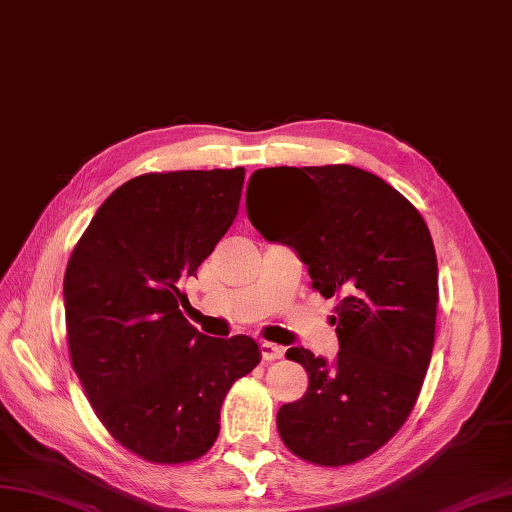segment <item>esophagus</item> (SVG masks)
<instances>
[{"label":"esophagus","instance_id":"obj_1","mask_svg":"<svg viewBox=\"0 0 512 512\" xmlns=\"http://www.w3.org/2000/svg\"><path fill=\"white\" fill-rule=\"evenodd\" d=\"M259 352H261V358H264V360H279V358H283L285 349L281 345H274V343L264 341V343L259 345Z\"/></svg>","mask_w":512,"mask_h":512}]
</instances>
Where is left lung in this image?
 <instances>
[{"instance_id": "left-lung-1", "label": "left lung", "mask_w": 512, "mask_h": 512, "mask_svg": "<svg viewBox=\"0 0 512 512\" xmlns=\"http://www.w3.org/2000/svg\"><path fill=\"white\" fill-rule=\"evenodd\" d=\"M246 212L270 242L294 248L311 287L337 298L339 356L287 349L309 375L276 429L296 457L341 467L371 457L405 425L435 341L437 257L429 227L397 188L352 165L253 173Z\"/></svg>"}]
</instances>
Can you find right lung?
<instances>
[{
    "label": "right lung",
    "instance_id": "add662e5",
    "mask_svg": "<svg viewBox=\"0 0 512 512\" xmlns=\"http://www.w3.org/2000/svg\"><path fill=\"white\" fill-rule=\"evenodd\" d=\"M242 186L244 167L137 175L68 259L72 369L109 435L143 461L206 455L229 388L261 360L251 337H206L180 311V287L236 221Z\"/></svg>",
    "mask_w": 512,
    "mask_h": 512
}]
</instances>
